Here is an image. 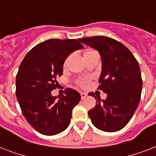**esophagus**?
Wrapping results in <instances>:
<instances>
[{
  "instance_id": "obj_1",
  "label": "esophagus",
  "mask_w": 156,
  "mask_h": 156,
  "mask_svg": "<svg viewBox=\"0 0 156 156\" xmlns=\"http://www.w3.org/2000/svg\"><path fill=\"white\" fill-rule=\"evenodd\" d=\"M86 97H87V94H86V93L84 92L81 93V98H82V100H84Z\"/></svg>"
}]
</instances>
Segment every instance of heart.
Wrapping results in <instances>:
<instances>
[{
	"label": "heart",
	"instance_id": "b5f03b06",
	"mask_svg": "<svg viewBox=\"0 0 156 156\" xmlns=\"http://www.w3.org/2000/svg\"><path fill=\"white\" fill-rule=\"evenodd\" d=\"M68 61H69V58L66 59V61H65V66H66V65H67V63H68ZM88 81H89V78H83V79H81V80H80V83L83 86H85L86 83H87Z\"/></svg>",
	"mask_w": 156,
	"mask_h": 156
}]
</instances>
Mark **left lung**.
I'll list each match as a JSON object with an SVG mask.
<instances>
[{"instance_id": "1", "label": "left lung", "mask_w": 156, "mask_h": 156, "mask_svg": "<svg viewBox=\"0 0 156 156\" xmlns=\"http://www.w3.org/2000/svg\"><path fill=\"white\" fill-rule=\"evenodd\" d=\"M78 40L100 53L102 70L98 89L107 94L105 100L98 97L88 116L100 130H121L130 121L140 102L143 80L138 62L125 45L112 38L93 36ZM88 95L97 100L94 93Z\"/></svg>"}]
</instances>
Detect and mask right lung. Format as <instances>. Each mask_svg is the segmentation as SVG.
Masks as SVG:
<instances>
[{
	"label": "right lung",
	"mask_w": 156,
	"mask_h": 156,
	"mask_svg": "<svg viewBox=\"0 0 156 156\" xmlns=\"http://www.w3.org/2000/svg\"><path fill=\"white\" fill-rule=\"evenodd\" d=\"M83 46L77 40H46L37 44L22 61L16 76V96L23 116L44 135H55L70 123L72 110L81 100L77 90L53 96L57 77L62 75L66 59Z\"/></svg>",
	"instance_id": "add662e5"
}]
</instances>
